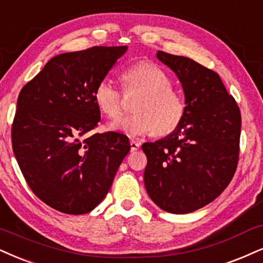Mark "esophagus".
<instances>
[{
	"label": "esophagus",
	"mask_w": 263,
	"mask_h": 263,
	"mask_svg": "<svg viewBox=\"0 0 263 263\" xmlns=\"http://www.w3.org/2000/svg\"><path fill=\"white\" fill-rule=\"evenodd\" d=\"M139 147H140V144H139L138 141L130 140V150H132V151H137Z\"/></svg>",
	"instance_id": "esophagus-1"
}]
</instances>
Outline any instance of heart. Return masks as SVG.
Returning a JSON list of instances; mask_svg holds the SVG:
<instances>
[{
  "mask_svg": "<svg viewBox=\"0 0 263 263\" xmlns=\"http://www.w3.org/2000/svg\"><path fill=\"white\" fill-rule=\"evenodd\" d=\"M125 95H138L133 103L134 115L108 125L111 130L128 137H140L154 132L156 135L170 134L180 124L185 103L172 87V80L162 68L150 62H140L121 74ZM99 111L109 119L122 113V95L108 79L97 83L92 93Z\"/></svg>",
  "mask_w": 263,
  "mask_h": 263,
  "instance_id": "heart-1",
  "label": "heart"
}]
</instances>
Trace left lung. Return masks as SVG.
<instances>
[{
	"instance_id": "8db88e82",
	"label": "left lung",
	"mask_w": 263,
	"mask_h": 263,
	"mask_svg": "<svg viewBox=\"0 0 263 263\" xmlns=\"http://www.w3.org/2000/svg\"><path fill=\"white\" fill-rule=\"evenodd\" d=\"M185 95L180 124L141 148L147 157L148 196L170 213H190L217 199L231 183L239 158L241 116L234 97L213 70L187 57L158 51Z\"/></svg>"
}]
</instances>
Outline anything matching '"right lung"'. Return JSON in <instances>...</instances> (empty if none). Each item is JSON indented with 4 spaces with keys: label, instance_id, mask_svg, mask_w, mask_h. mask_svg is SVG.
I'll list each match as a JSON object with an SVG mask.
<instances>
[{
    "label": "right lung",
    "instance_id": "add662e5",
    "mask_svg": "<svg viewBox=\"0 0 263 263\" xmlns=\"http://www.w3.org/2000/svg\"><path fill=\"white\" fill-rule=\"evenodd\" d=\"M128 46H95L58 54L23 86L12 146L32 193L68 215L92 211L108 193L130 150L115 132L89 135L101 115L93 89Z\"/></svg>",
    "mask_w": 263,
    "mask_h": 263
}]
</instances>
